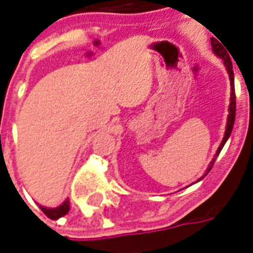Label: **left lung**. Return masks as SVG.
<instances>
[{
    "mask_svg": "<svg viewBox=\"0 0 253 253\" xmlns=\"http://www.w3.org/2000/svg\"><path fill=\"white\" fill-rule=\"evenodd\" d=\"M211 47H212V52L215 53L216 56L219 57V59H222V60H223V64H224V67H226V71H227V73H228V77H230V84H231V94H230V105H228V115H227V123H226V131H224V136H223V139H222V143H220L219 147H218V150H216L215 155H214V158H212V160L210 162V164H209V167H208V169H206L205 174L201 177V178H198V180H197V182L202 180V178H205V176H206V174L210 172V169H211V167L214 166V162H215L216 158H218V155H219V152L222 151L223 146L226 144V142L228 140V138H230V135H231V131H232V127H234V122H235L236 101H235V85H234V71H232L231 57H230V55H228L227 51H226L227 48L224 49L223 45L220 44L219 42L216 41V39H214V38H211ZM194 184H196V182H194Z\"/></svg>",
    "mask_w": 253,
    "mask_h": 253,
    "instance_id": "8db88e82",
    "label": "left lung"
}]
</instances>
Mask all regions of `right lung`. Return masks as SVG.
Listing matches in <instances>:
<instances>
[{"label": "right lung", "mask_w": 253, "mask_h": 253, "mask_svg": "<svg viewBox=\"0 0 253 253\" xmlns=\"http://www.w3.org/2000/svg\"><path fill=\"white\" fill-rule=\"evenodd\" d=\"M39 208L42 209V211L44 212L49 219H59V218L64 216L69 211V200H65L57 208H45V206H42V205H39Z\"/></svg>", "instance_id": "add662e5"}]
</instances>
